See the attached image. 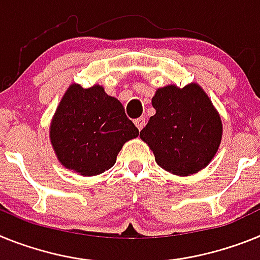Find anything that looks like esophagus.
Masks as SVG:
<instances>
[{
	"label": "esophagus",
	"mask_w": 260,
	"mask_h": 260,
	"mask_svg": "<svg viewBox=\"0 0 260 260\" xmlns=\"http://www.w3.org/2000/svg\"><path fill=\"white\" fill-rule=\"evenodd\" d=\"M145 124H146L145 117H143V116L139 117V119H136V120H135V125H136L137 129H139V131L143 129V128L145 127Z\"/></svg>",
	"instance_id": "esophagus-1"
}]
</instances>
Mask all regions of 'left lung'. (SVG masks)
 Segmentation results:
<instances>
[{
	"instance_id": "8db88e82",
	"label": "left lung",
	"mask_w": 260,
	"mask_h": 260,
	"mask_svg": "<svg viewBox=\"0 0 260 260\" xmlns=\"http://www.w3.org/2000/svg\"><path fill=\"white\" fill-rule=\"evenodd\" d=\"M155 114L140 132L155 162L175 175L204 169L217 153L222 123L207 92L198 83L159 87L152 98Z\"/></svg>"
}]
</instances>
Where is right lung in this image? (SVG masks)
I'll list each match as a JSON object with an SVG mask.
<instances>
[{"instance_id": "obj_1", "label": "right lung", "mask_w": 260, "mask_h": 260, "mask_svg": "<svg viewBox=\"0 0 260 260\" xmlns=\"http://www.w3.org/2000/svg\"><path fill=\"white\" fill-rule=\"evenodd\" d=\"M139 129L116 98L94 85L89 89L72 83L56 110L49 139L64 168L82 177H92L111 169L117 153Z\"/></svg>"}]
</instances>
